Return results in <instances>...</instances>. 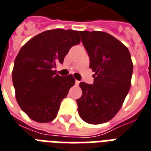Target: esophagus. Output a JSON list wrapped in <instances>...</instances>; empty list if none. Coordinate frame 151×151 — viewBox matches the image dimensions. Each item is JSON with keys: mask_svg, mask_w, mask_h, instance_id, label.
Masks as SVG:
<instances>
[{"mask_svg": "<svg viewBox=\"0 0 151 151\" xmlns=\"http://www.w3.org/2000/svg\"><path fill=\"white\" fill-rule=\"evenodd\" d=\"M79 83H80V81H78V80L75 81V84L77 85V86H78V85H79Z\"/></svg>", "mask_w": 151, "mask_h": 151, "instance_id": "34e87169", "label": "esophagus"}]
</instances>
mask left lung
<instances>
[{
	"label": "left lung",
	"mask_w": 151,
	"mask_h": 151,
	"mask_svg": "<svg viewBox=\"0 0 151 151\" xmlns=\"http://www.w3.org/2000/svg\"><path fill=\"white\" fill-rule=\"evenodd\" d=\"M95 75L92 85L81 82L82 95L77 100L78 114L84 121L101 124L119 111L131 88L133 73L128 49L103 32H79Z\"/></svg>",
	"instance_id": "8db88e82"
}]
</instances>
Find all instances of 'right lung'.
Listing matches in <instances>:
<instances>
[{
	"instance_id": "right-lung-1",
	"label": "right lung",
	"mask_w": 151,
	"mask_h": 151,
	"mask_svg": "<svg viewBox=\"0 0 151 151\" xmlns=\"http://www.w3.org/2000/svg\"><path fill=\"white\" fill-rule=\"evenodd\" d=\"M79 32L48 30L23 46L14 62L12 82L17 103L32 119L52 121L60 104L75 83L71 74L62 77L53 70L73 46L80 42Z\"/></svg>"
}]
</instances>
